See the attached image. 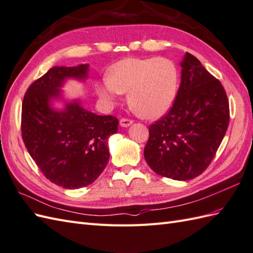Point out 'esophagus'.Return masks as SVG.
Masks as SVG:
<instances>
[{
  "mask_svg": "<svg viewBox=\"0 0 253 253\" xmlns=\"http://www.w3.org/2000/svg\"><path fill=\"white\" fill-rule=\"evenodd\" d=\"M132 123H133V120L128 119V118H122V119L120 120V126H125V127H126V126H131Z\"/></svg>",
  "mask_w": 253,
  "mask_h": 253,
  "instance_id": "esophagus-1",
  "label": "esophagus"
}]
</instances>
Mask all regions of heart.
Masks as SVG:
<instances>
[{"mask_svg":"<svg viewBox=\"0 0 253 253\" xmlns=\"http://www.w3.org/2000/svg\"><path fill=\"white\" fill-rule=\"evenodd\" d=\"M178 85L175 64L165 58H127L114 64L98 84V93L108 102L127 93L131 109L145 118L163 115L174 102Z\"/></svg>","mask_w":253,"mask_h":253,"instance_id":"obj_1","label":"heart"}]
</instances>
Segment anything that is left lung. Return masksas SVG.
<instances>
[{
  "label": "left lung",
  "instance_id": "8db88e82",
  "mask_svg": "<svg viewBox=\"0 0 253 253\" xmlns=\"http://www.w3.org/2000/svg\"><path fill=\"white\" fill-rule=\"evenodd\" d=\"M173 106L149 126L144 156L158 175L175 180L198 177L211 163L230 122L223 85L194 55L181 62Z\"/></svg>",
  "mask_w": 253,
  "mask_h": 253
}]
</instances>
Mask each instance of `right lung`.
Returning a JSON list of instances; mask_svg holds the SVG:
<instances>
[{"instance_id":"add662e5","label":"right lung","mask_w":253,"mask_h":253,"mask_svg":"<svg viewBox=\"0 0 253 253\" xmlns=\"http://www.w3.org/2000/svg\"><path fill=\"white\" fill-rule=\"evenodd\" d=\"M87 71L88 64L54 66L31 84L22 101L23 143L42 174L65 189L96 180L108 163V137L118 131L116 117L92 114L79 102L67 104L63 112L49 107L65 78L84 79Z\"/></svg>"}]
</instances>
